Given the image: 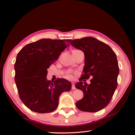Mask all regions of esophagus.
<instances>
[{"label":"esophagus","mask_w":135,"mask_h":135,"mask_svg":"<svg viewBox=\"0 0 135 135\" xmlns=\"http://www.w3.org/2000/svg\"><path fill=\"white\" fill-rule=\"evenodd\" d=\"M71 89H72L73 90H74V89H76V87H75V84H74V83H72Z\"/></svg>","instance_id":"34e87169"}]
</instances>
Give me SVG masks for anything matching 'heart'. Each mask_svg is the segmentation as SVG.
I'll list each match as a JSON object with an SVG mask.
<instances>
[{"instance_id": "heart-1", "label": "heart", "mask_w": 135, "mask_h": 135, "mask_svg": "<svg viewBox=\"0 0 135 135\" xmlns=\"http://www.w3.org/2000/svg\"><path fill=\"white\" fill-rule=\"evenodd\" d=\"M68 77H70V76H68Z\"/></svg>"}]
</instances>
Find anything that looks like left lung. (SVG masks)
Here are the masks:
<instances>
[{
    "mask_svg": "<svg viewBox=\"0 0 135 135\" xmlns=\"http://www.w3.org/2000/svg\"><path fill=\"white\" fill-rule=\"evenodd\" d=\"M70 42L84 52L85 58L83 74L75 85L84 94L76 102L77 108L90 113L99 111L109 103L117 87L119 67L117 56L108 45L94 37H83ZM89 78H93L90 84L82 82Z\"/></svg>",
    "mask_w": 135,
    "mask_h": 135,
    "instance_id": "1",
    "label": "left lung"
}]
</instances>
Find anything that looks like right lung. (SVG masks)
<instances>
[{
  "mask_svg": "<svg viewBox=\"0 0 135 135\" xmlns=\"http://www.w3.org/2000/svg\"><path fill=\"white\" fill-rule=\"evenodd\" d=\"M70 39L42 38L30 43L19 52L14 65L15 81L22 102L30 110L38 113L54 111L64 92L71 89L65 79L47 80V68L57 60L69 45Z\"/></svg>",
  "mask_w": 135,
  "mask_h": 135,
  "instance_id": "add662e5",
  "label": "right lung"
}]
</instances>
